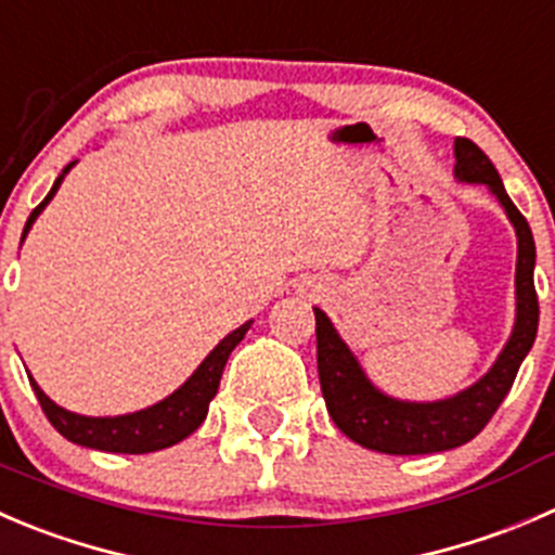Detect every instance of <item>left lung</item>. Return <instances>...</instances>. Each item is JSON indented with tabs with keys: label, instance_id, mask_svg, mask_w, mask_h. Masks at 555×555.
<instances>
[{
	"label": "left lung",
	"instance_id": "1",
	"mask_svg": "<svg viewBox=\"0 0 555 555\" xmlns=\"http://www.w3.org/2000/svg\"><path fill=\"white\" fill-rule=\"evenodd\" d=\"M455 181L486 184L507 214L518 238L515 262V325L507 344L491 369L461 392L439 401H403L387 396L369 379L360 360L347 347L331 317L314 309L317 317V371L325 406L344 437L360 448L387 455H428L472 442L491 421L499 403L513 387L520 363L529 354L540 325V304L534 289V235L524 214L509 201L502 176L491 159L466 138H455Z\"/></svg>",
	"mask_w": 555,
	"mask_h": 555
}]
</instances>
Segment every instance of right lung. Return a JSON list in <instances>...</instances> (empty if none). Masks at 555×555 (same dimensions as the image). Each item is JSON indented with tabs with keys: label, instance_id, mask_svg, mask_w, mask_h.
Instances as JSON below:
<instances>
[{
	"label": "right lung",
	"instance_id": "1",
	"mask_svg": "<svg viewBox=\"0 0 555 555\" xmlns=\"http://www.w3.org/2000/svg\"><path fill=\"white\" fill-rule=\"evenodd\" d=\"M75 163H78V159H75ZM75 163H69L67 168L59 173V179L53 181L46 201L29 214V219H26L24 224V235H21V244H24V238L29 235L31 224L40 217L42 208L53 201V195H56L59 186H62L64 176L75 168ZM249 327L251 320L244 322L241 327H235L233 333H228V336L208 352V358L192 371V376L179 387V390H173L168 398L152 403V406L138 409V412L116 414V417H86V414L69 412V409L51 401V398L42 392V387L35 382V376H29L31 390H35L37 401H40L42 412H46V417L51 421V426L73 444L102 450V453H157V450L173 448V444L184 442L190 434H195L197 428H201V423L206 421L208 414V403L214 401V396H217L219 390L224 363H228L230 352L244 341Z\"/></svg>",
	"mask_w": 555,
	"mask_h": 555
}]
</instances>
